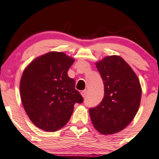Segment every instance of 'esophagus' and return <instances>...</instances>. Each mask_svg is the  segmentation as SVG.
Returning a JSON list of instances; mask_svg holds the SVG:
<instances>
[{"instance_id": "obj_1", "label": "esophagus", "mask_w": 159, "mask_h": 159, "mask_svg": "<svg viewBox=\"0 0 159 159\" xmlns=\"http://www.w3.org/2000/svg\"><path fill=\"white\" fill-rule=\"evenodd\" d=\"M81 93V95H82V97H84H84L87 96V93H88V90H82Z\"/></svg>"}]
</instances>
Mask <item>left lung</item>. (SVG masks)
<instances>
[{
  "instance_id": "1",
  "label": "left lung",
  "mask_w": 159,
  "mask_h": 159,
  "mask_svg": "<svg viewBox=\"0 0 159 159\" xmlns=\"http://www.w3.org/2000/svg\"><path fill=\"white\" fill-rule=\"evenodd\" d=\"M104 84V97L90 108V119L102 134L121 131L132 121L140 104L141 86L137 75L119 56H109L96 63Z\"/></svg>"
}]
</instances>
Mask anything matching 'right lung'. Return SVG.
I'll list each match as a JSON object with an SVG mask.
<instances>
[{"instance_id": "add662e5", "label": "right lung", "mask_w": 159, "mask_h": 159, "mask_svg": "<svg viewBox=\"0 0 159 159\" xmlns=\"http://www.w3.org/2000/svg\"><path fill=\"white\" fill-rule=\"evenodd\" d=\"M75 60L62 52H49L38 57L22 73L20 97L26 114L38 128L60 130L70 119L74 105L83 97L67 72Z\"/></svg>"}]
</instances>
